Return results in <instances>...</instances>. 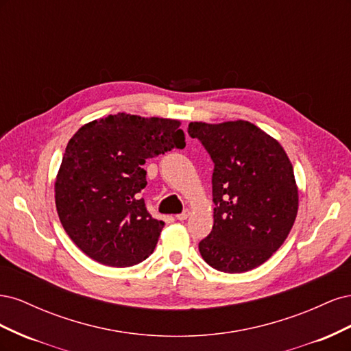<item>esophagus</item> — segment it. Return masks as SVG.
I'll return each mask as SVG.
<instances>
[{"instance_id":"1","label":"esophagus","mask_w":351,"mask_h":351,"mask_svg":"<svg viewBox=\"0 0 351 351\" xmlns=\"http://www.w3.org/2000/svg\"><path fill=\"white\" fill-rule=\"evenodd\" d=\"M189 215H190V212H189V210H184V212H182V214L176 215V218H177L178 221H184V219L189 218Z\"/></svg>"}]
</instances>
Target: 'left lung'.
<instances>
[{"mask_svg":"<svg viewBox=\"0 0 351 351\" xmlns=\"http://www.w3.org/2000/svg\"><path fill=\"white\" fill-rule=\"evenodd\" d=\"M214 161V227L199 243L204 261L221 272H246L267 262L293 228L299 209L293 165L284 147L254 124L193 121Z\"/></svg>","mask_w":351,"mask_h":351,"instance_id":"obj_1","label":"left lung"}]
</instances>
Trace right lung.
Wrapping results in <instances>:
<instances>
[{
    "label": "right lung",
    "instance_id": "obj_1",
    "mask_svg": "<svg viewBox=\"0 0 351 351\" xmlns=\"http://www.w3.org/2000/svg\"><path fill=\"white\" fill-rule=\"evenodd\" d=\"M178 120L119 112L82 125L69 141L56 178V206L73 243L93 261L133 267L154 252L162 221L139 196L143 164L186 146Z\"/></svg>",
    "mask_w": 351,
    "mask_h": 351
}]
</instances>
